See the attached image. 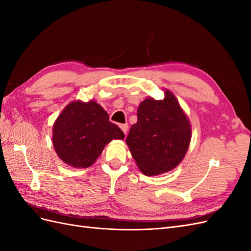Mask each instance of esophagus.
Returning <instances> with one entry per match:
<instances>
[{"mask_svg":"<svg viewBox=\"0 0 251 251\" xmlns=\"http://www.w3.org/2000/svg\"><path fill=\"white\" fill-rule=\"evenodd\" d=\"M120 128L123 130V132L125 133V135H126L127 133V128H128V125L125 124V125H120Z\"/></svg>","mask_w":251,"mask_h":251,"instance_id":"1","label":"esophagus"}]
</instances>
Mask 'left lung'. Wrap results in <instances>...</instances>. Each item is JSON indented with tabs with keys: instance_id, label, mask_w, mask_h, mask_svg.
<instances>
[{
	"instance_id": "1",
	"label": "left lung",
	"mask_w": 251,
	"mask_h": 251,
	"mask_svg": "<svg viewBox=\"0 0 251 251\" xmlns=\"http://www.w3.org/2000/svg\"><path fill=\"white\" fill-rule=\"evenodd\" d=\"M137 123L126 142L146 176L168 173L180 164L192 138V126L178 100L165 89L164 98L148 97L140 102Z\"/></svg>"
}]
</instances>
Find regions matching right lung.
<instances>
[{"label": "right lung", "instance_id": "1", "mask_svg": "<svg viewBox=\"0 0 251 251\" xmlns=\"http://www.w3.org/2000/svg\"><path fill=\"white\" fill-rule=\"evenodd\" d=\"M124 132L109 120L108 113L94 100L67 104L52 127V142L60 160L74 169H87L113 139Z\"/></svg>", "mask_w": 251, "mask_h": 251}]
</instances>
